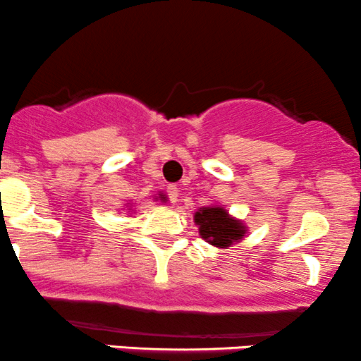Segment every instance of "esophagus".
Here are the masks:
<instances>
[{
  "mask_svg": "<svg viewBox=\"0 0 361 361\" xmlns=\"http://www.w3.org/2000/svg\"><path fill=\"white\" fill-rule=\"evenodd\" d=\"M167 194H169V199H171V202L176 204L177 199H179V189H177V185H169Z\"/></svg>",
  "mask_w": 361,
  "mask_h": 361,
  "instance_id": "esophagus-1",
  "label": "esophagus"
}]
</instances>
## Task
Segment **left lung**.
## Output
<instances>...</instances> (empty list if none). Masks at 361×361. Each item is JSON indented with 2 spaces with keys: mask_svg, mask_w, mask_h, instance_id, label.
Segmentation results:
<instances>
[{
  "mask_svg": "<svg viewBox=\"0 0 361 361\" xmlns=\"http://www.w3.org/2000/svg\"><path fill=\"white\" fill-rule=\"evenodd\" d=\"M194 222L199 226V234L204 241L222 249L243 241L247 231L243 221L231 216L222 206L201 207L194 214Z\"/></svg>",
  "mask_w": 361,
  "mask_h": 361,
  "instance_id": "8db88e82",
  "label": "left lung"
}]
</instances>
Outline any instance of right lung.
Here are the masks:
<instances>
[{
  "label": "right lung",
  "instance_id": "add662e5",
  "mask_svg": "<svg viewBox=\"0 0 361 361\" xmlns=\"http://www.w3.org/2000/svg\"><path fill=\"white\" fill-rule=\"evenodd\" d=\"M155 199H159V201H164V202H166V201H167L166 194H162V192H159L157 195H155ZM130 211H132V207H130V206H128V212H130Z\"/></svg>",
  "mask_w": 361,
  "mask_h": 361
}]
</instances>
